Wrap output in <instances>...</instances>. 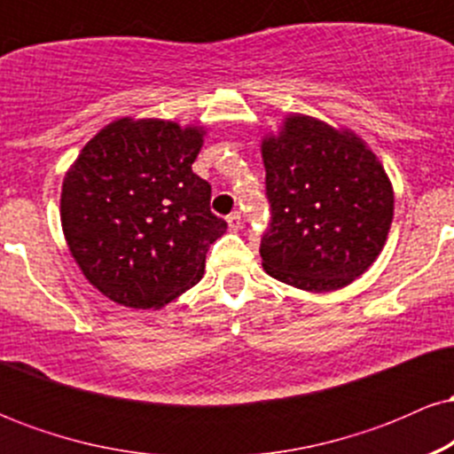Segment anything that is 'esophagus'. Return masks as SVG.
<instances>
[{"instance_id": "obj_1", "label": "esophagus", "mask_w": 454, "mask_h": 454, "mask_svg": "<svg viewBox=\"0 0 454 454\" xmlns=\"http://www.w3.org/2000/svg\"><path fill=\"white\" fill-rule=\"evenodd\" d=\"M226 222H228V228H231V231H241L243 217H241V213H239V211L231 213V215L226 217Z\"/></svg>"}]
</instances>
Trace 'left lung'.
<instances>
[{"instance_id": "1", "label": "left lung", "mask_w": 454, "mask_h": 454, "mask_svg": "<svg viewBox=\"0 0 454 454\" xmlns=\"http://www.w3.org/2000/svg\"><path fill=\"white\" fill-rule=\"evenodd\" d=\"M270 223L260 243L270 278L307 293L346 288L376 262L393 223L382 161L352 129L293 113L260 145Z\"/></svg>"}]
</instances>
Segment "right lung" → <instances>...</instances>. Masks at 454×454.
Wrapping results in <instances>:
<instances>
[{
    "label": "right lung",
    "mask_w": 454,
    "mask_h": 454,
    "mask_svg": "<svg viewBox=\"0 0 454 454\" xmlns=\"http://www.w3.org/2000/svg\"><path fill=\"white\" fill-rule=\"evenodd\" d=\"M205 134L123 117L67 168L66 243L87 281L114 303L160 309L202 279L207 249L228 228L211 213V185L192 170Z\"/></svg>",
    "instance_id": "add662e5"
}]
</instances>
